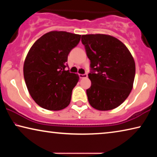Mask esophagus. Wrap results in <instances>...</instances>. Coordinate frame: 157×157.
I'll use <instances>...</instances> for the list:
<instances>
[{
	"label": "esophagus",
	"mask_w": 157,
	"mask_h": 157,
	"mask_svg": "<svg viewBox=\"0 0 157 157\" xmlns=\"http://www.w3.org/2000/svg\"><path fill=\"white\" fill-rule=\"evenodd\" d=\"M79 78H81V79L86 78H87V74H79Z\"/></svg>",
	"instance_id": "34e87169"
}]
</instances>
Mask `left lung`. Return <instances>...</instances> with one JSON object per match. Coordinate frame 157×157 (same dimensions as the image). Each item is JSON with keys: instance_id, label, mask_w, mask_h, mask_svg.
Segmentation results:
<instances>
[{"instance_id": "left-lung-1", "label": "left lung", "mask_w": 157, "mask_h": 157, "mask_svg": "<svg viewBox=\"0 0 157 157\" xmlns=\"http://www.w3.org/2000/svg\"><path fill=\"white\" fill-rule=\"evenodd\" d=\"M82 43L91 62L89 104L100 111L118 107L133 88L136 66L132 54L123 42L107 34L82 35Z\"/></svg>"}]
</instances>
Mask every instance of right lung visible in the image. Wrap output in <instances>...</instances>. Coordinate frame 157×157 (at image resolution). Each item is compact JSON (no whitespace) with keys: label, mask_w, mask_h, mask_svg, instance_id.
<instances>
[{"label":"right lung","mask_w":157,"mask_h":157,"mask_svg":"<svg viewBox=\"0 0 157 157\" xmlns=\"http://www.w3.org/2000/svg\"><path fill=\"white\" fill-rule=\"evenodd\" d=\"M80 37L67 32L51 31L37 39L29 50L23 75L31 97L41 107L59 111L70 104L79 75L66 71V62Z\"/></svg>","instance_id":"obj_1"}]
</instances>
